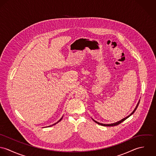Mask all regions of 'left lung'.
Returning <instances> with one entry per match:
<instances>
[{
  "label": "left lung",
  "mask_w": 156,
  "mask_h": 156,
  "mask_svg": "<svg viewBox=\"0 0 156 156\" xmlns=\"http://www.w3.org/2000/svg\"><path fill=\"white\" fill-rule=\"evenodd\" d=\"M139 102H140V100L139 101V102L137 103V105H136V108H135V109H134L133 111L132 112V113L131 114H130L129 116H127V117H126V118H123L122 119H121V121H118V122H115V123H113V124H102V123H100V122H97V121H95L94 119H93V121H95L96 123H97L98 124H99V125H101V126H107V127H109V126H117V125H118V124H119L120 123H121L122 122H123L124 121H125L126 119H127L129 116H130L132 114H133L134 112L136 111V109H137V106H138V105H139Z\"/></svg>",
  "instance_id": "1"
}]
</instances>
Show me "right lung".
I'll list each match as a JSON object with an SVG mask.
<instances>
[{"label": "right lung", "mask_w": 156, "mask_h": 156, "mask_svg": "<svg viewBox=\"0 0 156 156\" xmlns=\"http://www.w3.org/2000/svg\"><path fill=\"white\" fill-rule=\"evenodd\" d=\"M62 118H63V116H62V118H61V119H59V121H58V122H56V123H55V124H53V125H51V126H54V125H55V124H57V123H58V122H59V121H61V119H62ZM50 126H48V127H50Z\"/></svg>", "instance_id": "1"}]
</instances>
